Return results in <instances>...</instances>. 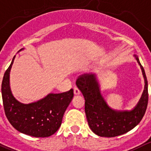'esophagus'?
<instances>
[{
	"label": "esophagus",
	"mask_w": 151,
	"mask_h": 151,
	"mask_svg": "<svg viewBox=\"0 0 151 151\" xmlns=\"http://www.w3.org/2000/svg\"><path fill=\"white\" fill-rule=\"evenodd\" d=\"M73 91H74L75 95H79L80 94V90L77 87H75L74 88H73Z\"/></svg>",
	"instance_id": "34e87169"
}]
</instances>
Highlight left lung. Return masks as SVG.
Segmentation results:
<instances>
[{
    "instance_id": "left-lung-1",
    "label": "left lung",
    "mask_w": 151,
    "mask_h": 151,
    "mask_svg": "<svg viewBox=\"0 0 151 151\" xmlns=\"http://www.w3.org/2000/svg\"><path fill=\"white\" fill-rule=\"evenodd\" d=\"M145 78V90L137 105L130 111H117L108 107L101 95L99 85L94 76L81 75L76 80V85L84 97V110L89 127L96 135L102 137L120 136L134 128L142 119L148 102L147 80L139 58Z\"/></svg>"
}]
</instances>
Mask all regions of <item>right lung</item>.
Returning <instances> with one entry per match:
<instances>
[{
  "label": "right lung",
  "instance_id": "add662e5",
  "mask_svg": "<svg viewBox=\"0 0 151 151\" xmlns=\"http://www.w3.org/2000/svg\"><path fill=\"white\" fill-rule=\"evenodd\" d=\"M15 56L3 78L1 84L4 112L9 123L21 133L33 137H48L61 126L66 109L73 97V90L50 93L45 98L25 104L17 101L9 87V73Z\"/></svg>",
  "mask_w": 151,
  "mask_h": 151
}]
</instances>
